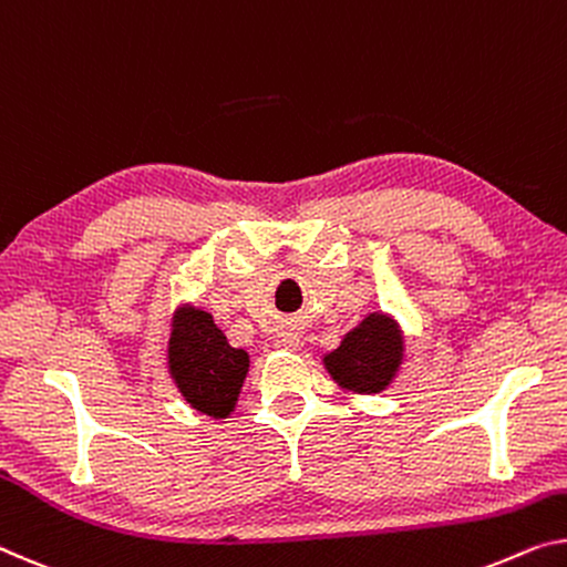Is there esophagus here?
<instances>
[{"label":"esophagus","mask_w":567,"mask_h":567,"mask_svg":"<svg viewBox=\"0 0 567 567\" xmlns=\"http://www.w3.org/2000/svg\"><path fill=\"white\" fill-rule=\"evenodd\" d=\"M280 346H285V349H295V346L300 343V336H298V331H285V333H280V341H277Z\"/></svg>","instance_id":"1"}]
</instances>
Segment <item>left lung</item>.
<instances>
[{"label": "left lung", "mask_w": 567, "mask_h": 567, "mask_svg": "<svg viewBox=\"0 0 567 567\" xmlns=\"http://www.w3.org/2000/svg\"><path fill=\"white\" fill-rule=\"evenodd\" d=\"M400 361V331L390 318L374 312V316L361 320L359 328L346 333L341 346L326 357V367L346 390L377 394L392 382Z\"/></svg>", "instance_id": "1"}]
</instances>
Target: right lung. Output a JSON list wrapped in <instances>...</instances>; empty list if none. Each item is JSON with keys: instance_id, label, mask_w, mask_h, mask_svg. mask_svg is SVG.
I'll list each match as a JSON object with an SVG mask.
<instances>
[{"instance_id": "obj_1", "label": "right lung", "mask_w": 567, "mask_h": 567, "mask_svg": "<svg viewBox=\"0 0 567 567\" xmlns=\"http://www.w3.org/2000/svg\"><path fill=\"white\" fill-rule=\"evenodd\" d=\"M167 357L177 390L190 408L210 417L229 415L249 371V357L229 346L208 312L196 308L175 312Z\"/></svg>"}]
</instances>
